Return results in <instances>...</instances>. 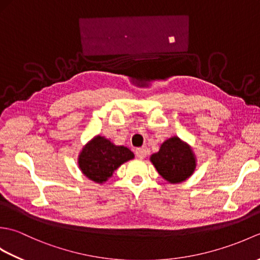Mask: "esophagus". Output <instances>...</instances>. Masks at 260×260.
<instances>
[{
	"label": "esophagus",
	"mask_w": 260,
	"mask_h": 260,
	"mask_svg": "<svg viewBox=\"0 0 260 260\" xmlns=\"http://www.w3.org/2000/svg\"><path fill=\"white\" fill-rule=\"evenodd\" d=\"M135 155H136L137 158H140V159L145 158V156H146V150H145V148H143V147L137 148V150L135 151Z\"/></svg>",
	"instance_id": "esophagus-1"
}]
</instances>
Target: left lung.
Returning a JSON list of instances; mask_svg holds the SVG:
<instances>
[{
  "mask_svg": "<svg viewBox=\"0 0 260 260\" xmlns=\"http://www.w3.org/2000/svg\"><path fill=\"white\" fill-rule=\"evenodd\" d=\"M151 161L163 179L171 183L186 180L196 169L191 148L175 136L163 143L159 151L151 156Z\"/></svg>",
  "mask_w": 260,
  "mask_h": 260,
  "instance_id": "1",
  "label": "left lung"
}]
</instances>
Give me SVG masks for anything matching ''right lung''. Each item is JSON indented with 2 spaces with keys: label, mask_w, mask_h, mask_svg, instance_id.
Segmentation results:
<instances>
[{
  "label": "right lung",
  "mask_w": 260,
  "mask_h": 260,
  "mask_svg": "<svg viewBox=\"0 0 260 260\" xmlns=\"http://www.w3.org/2000/svg\"><path fill=\"white\" fill-rule=\"evenodd\" d=\"M134 157L125 146H116L102 136H97L84 147L79 155V168L88 179L103 183L124 162Z\"/></svg>",
  "instance_id": "obj_1"
}]
</instances>
